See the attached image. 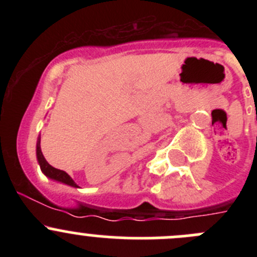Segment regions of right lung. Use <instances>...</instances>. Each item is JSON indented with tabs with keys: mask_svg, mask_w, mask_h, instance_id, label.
Wrapping results in <instances>:
<instances>
[{
	"mask_svg": "<svg viewBox=\"0 0 257 257\" xmlns=\"http://www.w3.org/2000/svg\"><path fill=\"white\" fill-rule=\"evenodd\" d=\"M37 159H38V163H40L41 170L45 173L46 177L53 179V180L61 181V183L67 184V185L74 186V188H79V186L74 183L73 179L69 177L66 172L56 169V168H53L52 165L48 164L47 160H46L45 157H43L42 150H41V137L38 138V142H37Z\"/></svg>",
	"mask_w": 257,
	"mask_h": 257,
	"instance_id": "obj_1",
	"label": "right lung"
}]
</instances>
